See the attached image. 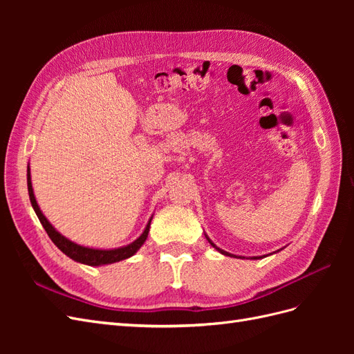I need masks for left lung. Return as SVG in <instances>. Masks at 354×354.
<instances>
[{
	"mask_svg": "<svg viewBox=\"0 0 354 354\" xmlns=\"http://www.w3.org/2000/svg\"><path fill=\"white\" fill-rule=\"evenodd\" d=\"M207 239H208V238H207ZM208 242H209V243H211V245H212V246H214V248H216V250H217V251H220V252H221V254H224V255H230V257H236V255H232V254H229V252H226V251H223V250H220V248H217V246H216V245H214V243H212V242H211V241H209V239H208ZM252 259H255V260H257V259H260V257H252Z\"/></svg>",
	"mask_w": 354,
	"mask_h": 354,
	"instance_id": "obj_1",
	"label": "left lung"
}]
</instances>
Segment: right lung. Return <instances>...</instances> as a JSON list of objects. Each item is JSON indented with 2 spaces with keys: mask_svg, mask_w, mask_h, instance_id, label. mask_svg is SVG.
<instances>
[{
  "mask_svg": "<svg viewBox=\"0 0 354 354\" xmlns=\"http://www.w3.org/2000/svg\"><path fill=\"white\" fill-rule=\"evenodd\" d=\"M28 192H29V199H30V203H32V208H34L35 214H37L41 224H42V227L46 229V232L50 236V239L53 241V243H55L63 254H66L69 259L78 261V263L87 264V266H103V264H112V263H116V261L125 260V259H128V257L134 255L138 250H140V246L147 239L149 227H151L152 218L149 220L145 232L142 233V236L137 238L133 243L122 246V248L94 250V248H87V246H81L78 243H73L72 241L66 239L65 236H63V234H60L55 227H53L50 221L44 217V214L41 212L38 203H37V199L34 196V189H32L29 167H28Z\"/></svg>",
  "mask_w": 354,
  "mask_h": 354,
  "instance_id": "right-lung-1",
  "label": "right lung"
}]
</instances>
